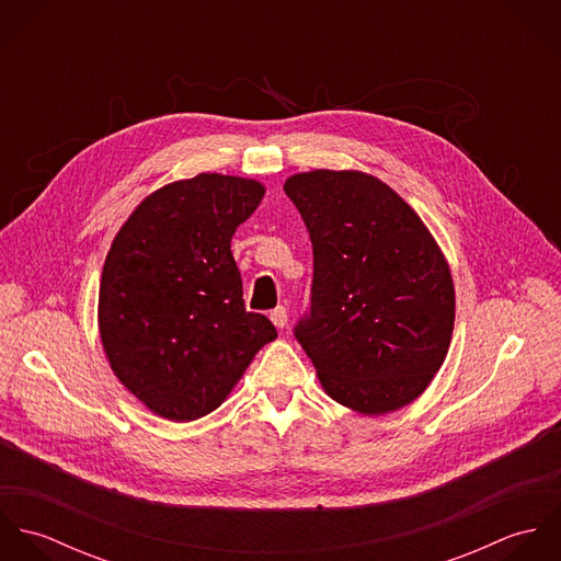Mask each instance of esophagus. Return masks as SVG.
I'll return each mask as SVG.
<instances>
[{"mask_svg":"<svg viewBox=\"0 0 561 561\" xmlns=\"http://www.w3.org/2000/svg\"><path fill=\"white\" fill-rule=\"evenodd\" d=\"M270 320L276 325V328H285L287 325V309L285 307H276L272 313H270Z\"/></svg>","mask_w":561,"mask_h":561,"instance_id":"34e87169","label":"esophagus"}]
</instances>
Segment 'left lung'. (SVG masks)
I'll return each instance as SVG.
<instances>
[{
    "mask_svg": "<svg viewBox=\"0 0 561 561\" xmlns=\"http://www.w3.org/2000/svg\"><path fill=\"white\" fill-rule=\"evenodd\" d=\"M285 194L313 245L311 305L294 334L321 387L365 414L419 398L445 360L456 318L436 241L387 183L363 172L294 174Z\"/></svg>",
    "mask_w": 561,
    "mask_h": 561,
    "instance_id": "1",
    "label": "left lung"
}]
</instances>
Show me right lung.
<instances>
[{
	"label": "right lung",
	"mask_w": 561,
	"mask_h": 561,
	"mask_svg": "<svg viewBox=\"0 0 561 561\" xmlns=\"http://www.w3.org/2000/svg\"><path fill=\"white\" fill-rule=\"evenodd\" d=\"M261 183L225 174L176 181L145 198L114 238L99 289V330L118 380L170 421L216 410L252 356L276 339L245 311L231 238Z\"/></svg>",
	"instance_id": "1"
}]
</instances>
